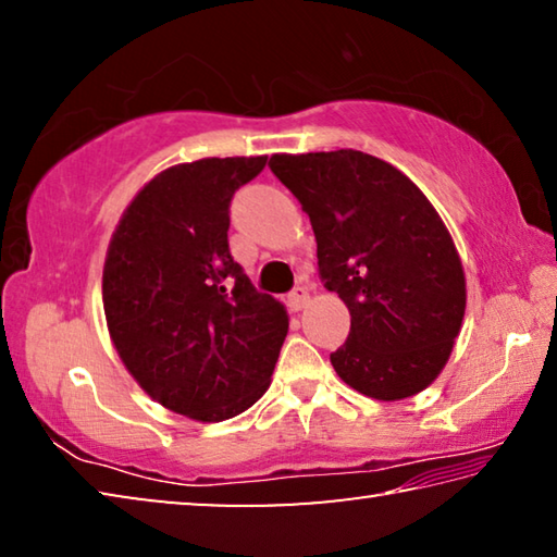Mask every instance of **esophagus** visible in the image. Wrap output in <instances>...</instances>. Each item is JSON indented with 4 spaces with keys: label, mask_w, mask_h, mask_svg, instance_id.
I'll use <instances>...</instances> for the list:
<instances>
[{
    "label": "esophagus",
    "mask_w": 557,
    "mask_h": 557,
    "mask_svg": "<svg viewBox=\"0 0 557 557\" xmlns=\"http://www.w3.org/2000/svg\"><path fill=\"white\" fill-rule=\"evenodd\" d=\"M287 301H289V307L295 309V312H299V309H305L307 301H309V287L307 285H297L295 289L289 292Z\"/></svg>",
    "instance_id": "34e87169"
}]
</instances>
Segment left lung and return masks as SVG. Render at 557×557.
I'll list each match as a JSON object with an SVG mask.
<instances>
[{
  "label": "left lung",
  "mask_w": 557,
  "mask_h": 557,
  "mask_svg": "<svg viewBox=\"0 0 557 557\" xmlns=\"http://www.w3.org/2000/svg\"><path fill=\"white\" fill-rule=\"evenodd\" d=\"M317 235L319 275L351 312L332 366L354 391L400 400L437 379L467 307L465 270L445 223L398 169L379 157L275 154Z\"/></svg>",
  "instance_id": "1"
}]
</instances>
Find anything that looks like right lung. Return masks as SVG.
Wrapping results in <instances>:
<instances>
[{
	"label": "right lung",
	"instance_id": "obj_1",
	"mask_svg": "<svg viewBox=\"0 0 557 557\" xmlns=\"http://www.w3.org/2000/svg\"><path fill=\"white\" fill-rule=\"evenodd\" d=\"M268 157L199 159L154 176L110 240L102 305L117 354L164 408L228 420L268 391L287 312L228 248L231 201Z\"/></svg>",
	"mask_w": 557,
	"mask_h": 557
}]
</instances>
